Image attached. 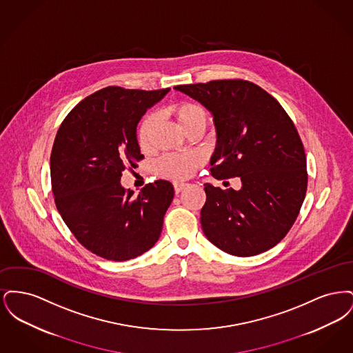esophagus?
<instances>
[{"mask_svg":"<svg viewBox=\"0 0 353 353\" xmlns=\"http://www.w3.org/2000/svg\"><path fill=\"white\" fill-rule=\"evenodd\" d=\"M185 186H186V184H183V183H174V192H176V194L183 192Z\"/></svg>","mask_w":353,"mask_h":353,"instance_id":"34e87169","label":"esophagus"}]
</instances>
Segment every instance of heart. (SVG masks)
Here are the masks:
<instances>
[{
  "instance_id": "heart-1",
  "label": "heart",
  "mask_w": 353,
  "mask_h": 353,
  "mask_svg": "<svg viewBox=\"0 0 353 353\" xmlns=\"http://www.w3.org/2000/svg\"><path fill=\"white\" fill-rule=\"evenodd\" d=\"M169 112L176 118L186 134L194 131L203 132L208 124V114L201 105L192 101H179L169 108ZM157 121L156 114L150 112L140 120L136 130V141L141 150H147L151 145L152 134ZM201 164V157L197 153H180L165 154L159 163L157 168L165 177L173 180H185L190 177Z\"/></svg>"
}]
</instances>
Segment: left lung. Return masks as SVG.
Wrapping results in <instances>:
<instances>
[{"label": "left lung", "mask_w": 353, "mask_h": 353, "mask_svg": "<svg viewBox=\"0 0 353 353\" xmlns=\"http://www.w3.org/2000/svg\"><path fill=\"white\" fill-rule=\"evenodd\" d=\"M174 88L214 117L219 140L210 160L213 177H239L242 183L239 190L205 184L203 233L232 255L268 252L294 225L307 192L305 153L295 124L279 101L249 81Z\"/></svg>", "instance_id": "left-lung-1"}]
</instances>
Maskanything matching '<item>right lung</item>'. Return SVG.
Returning a JSON list of instances; mask_svg holds the SVG:
<instances>
[{
    "label": "right lung",
    "instance_id": "right-lung-1",
    "mask_svg": "<svg viewBox=\"0 0 353 353\" xmlns=\"http://www.w3.org/2000/svg\"><path fill=\"white\" fill-rule=\"evenodd\" d=\"M168 91L101 88L68 112L55 136L50 174L57 209L78 242L104 259L136 258L161 234L173 185L157 180L134 196L120 177L144 159L137 123Z\"/></svg>",
    "mask_w": 353,
    "mask_h": 353
}]
</instances>
